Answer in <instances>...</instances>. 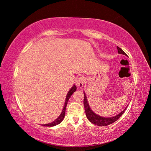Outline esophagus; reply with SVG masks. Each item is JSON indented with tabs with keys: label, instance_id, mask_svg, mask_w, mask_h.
<instances>
[{
	"label": "esophagus",
	"instance_id": "obj_1",
	"mask_svg": "<svg viewBox=\"0 0 151 151\" xmlns=\"http://www.w3.org/2000/svg\"><path fill=\"white\" fill-rule=\"evenodd\" d=\"M85 82H86V78L84 76H80L77 77L76 81V84L77 88H81L83 86L84 84L85 83Z\"/></svg>",
	"mask_w": 151,
	"mask_h": 151
}]
</instances>
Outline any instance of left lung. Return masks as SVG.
Wrapping results in <instances>:
<instances>
[{"instance_id":"8db88e82","label":"left lung","mask_w":151,"mask_h":151,"mask_svg":"<svg viewBox=\"0 0 151 151\" xmlns=\"http://www.w3.org/2000/svg\"><path fill=\"white\" fill-rule=\"evenodd\" d=\"M117 50H118V53L119 54H122L124 55L125 56H127V55L123 51V50L117 47ZM84 109H85V112L86 114V116L88 118V119L89 120V122L91 123H93L94 125H97L98 126H107L108 125H110L111 123H114L116 122L118 118H119L125 112V109L127 108L123 109V110L120 112L119 114H118L116 116H113V117H103L99 115H96V114L94 113L92 109H91L88 101V99H87L86 95L84 91Z\"/></svg>"}]
</instances>
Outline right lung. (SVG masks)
I'll list each match as a JSON object with an SVG mask.
<instances>
[{
  "mask_svg": "<svg viewBox=\"0 0 151 151\" xmlns=\"http://www.w3.org/2000/svg\"><path fill=\"white\" fill-rule=\"evenodd\" d=\"M76 89H77V87L76 86V85H74L72 87V88L69 90V91L68 92V93L66 96V99H65V101L64 106H63V108L62 111L60 115V116H59L54 122H53L52 123H47V124L42 125L43 126H44V127H53V126H55V125L59 124V123H60L62 122V120H63V118H64V116H65V109H66V107H67V102L68 101V99H69V98H70L71 96L72 95V94L74 93L75 91H76Z\"/></svg>",
  "mask_w": 151,
  "mask_h": 151,
  "instance_id": "obj_1",
  "label": "right lung"
}]
</instances>
